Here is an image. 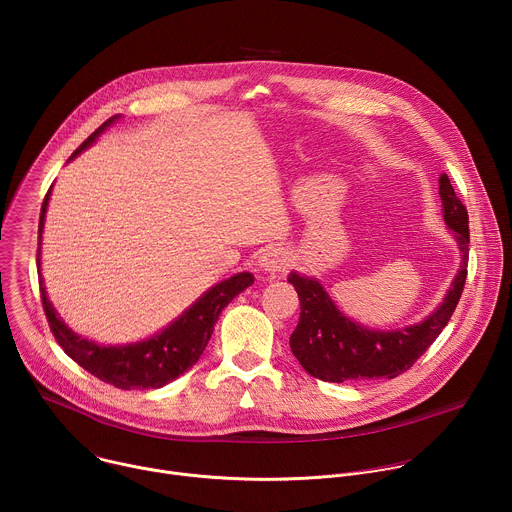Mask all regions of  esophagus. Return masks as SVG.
<instances>
[{
	"instance_id": "34e87169",
	"label": "esophagus",
	"mask_w": 512,
	"mask_h": 512,
	"mask_svg": "<svg viewBox=\"0 0 512 512\" xmlns=\"http://www.w3.org/2000/svg\"><path fill=\"white\" fill-rule=\"evenodd\" d=\"M257 265L265 273H279L289 265V259L281 247H265L259 255Z\"/></svg>"
}]
</instances>
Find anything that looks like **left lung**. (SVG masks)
<instances>
[{
  "label": "left lung",
  "instance_id": "left-lung-1",
  "mask_svg": "<svg viewBox=\"0 0 512 512\" xmlns=\"http://www.w3.org/2000/svg\"><path fill=\"white\" fill-rule=\"evenodd\" d=\"M440 198L444 221L458 243L462 261L442 304L421 322L395 330L367 328L342 314L316 277L296 271L287 275L302 306L300 322L289 336V346L312 377L328 383L395 379L413 367V362L442 334L466 283L470 231L466 206L456 196L448 174L440 176Z\"/></svg>",
  "mask_w": 512,
  "mask_h": 512
}]
</instances>
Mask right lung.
Wrapping results in <instances>:
<instances>
[{"mask_svg":"<svg viewBox=\"0 0 512 512\" xmlns=\"http://www.w3.org/2000/svg\"><path fill=\"white\" fill-rule=\"evenodd\" d=\"M117 119L119 115H113L95 133H91L81 143V148L68 158V162L75 160L87 148H91V145L99 139V135L107 127H111ZM50 192H52V186L40 210V225H38L40 243L38 245H42V231H44V218L48 210ZM40 255L42 251L38 247V257H36L38 267H40ZM253 281L255 277L249 271L235 273L225 281H218L216 285L206 289L190 308H186L166 328H162L160 332L148 338L129 342V344H99L68 328L46 296L42 275H40V294H42V306H44L50 330L56 342L60 344V348L97 379L117 389L129 391V389H160L170 381L178 379L180 375H184L188 369H192L212 336L218 316H221V312Z\"/></svg>","mask_w":512,"mask_h":512,"instance_id":"add662e5","label":"right lung"}]
</instances>
